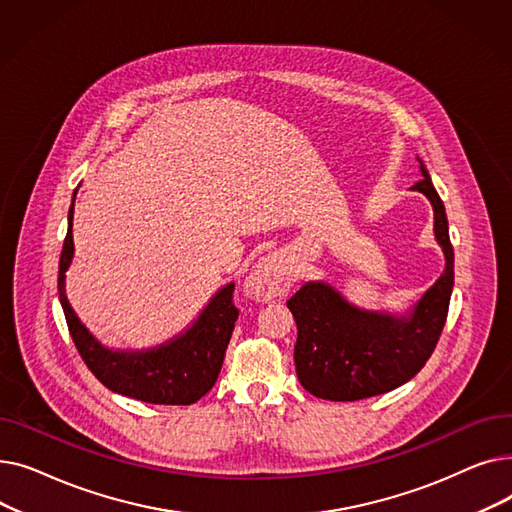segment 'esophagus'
<instances>
[{
	"instance_id": "obj_1",
	"label": "esophagus",
	"mask_w": 512,
	"mask_h": 512,
	"mask_svg": "<svg viewBox=\"0 0 512 512\" xmlns=\"http://www.w3.org/2000/svg\"><path fill=\"white\" fill-rule=\"evenodd\" d=\"M294 284L292 263L278 253L259 259L247 278V292L257 301H270L284 297Z\"/></svg>"
}]
</instances>
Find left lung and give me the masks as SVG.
<instances>
[{"label":"left lung","instance_id":"left-lung-1","mask_svg":"<svg viewBox=\"0 0 512 512\" xmlns=\"http://www.w3.org/2000/svg\"><path fill=\"white\" fill-rule=\"evenodd\" d=\"M413 191L434 207V232L446 270L405 317L363 311L324 282H307L286 301L297 321L294 365L307 392L326 400H361L390 392L423 369L446 324L454 286V251L446 209L423 161Z\"/></svg>","mask_w":512,"mask_h":512}]
</instances>
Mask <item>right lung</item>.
Wrapping results in <instances>:
<instances>
[{
    "label": "right lung",
    "mask_w": 512,
    "mask_h": 512,
    "mask_svg": "<svg viewBox=\"0 0 512 512\" xmlns=\"http://www.w3.org/2000/svg\"><path fill=\"white\" fill-rule=\"evenodd\" d=\"M72 215L74 199L68 211V234L60 257L58 292L78 355L83 357L95 378L112 392L151 402V405H193L213 388L220 375L238 319V309L232 301L234 284L224 286L215 294L195 324L174 340L149 351H112L80 324L66 297V270L74 255Z\"/></svg>",
    "instance_id": "1"
}]
</instances>
